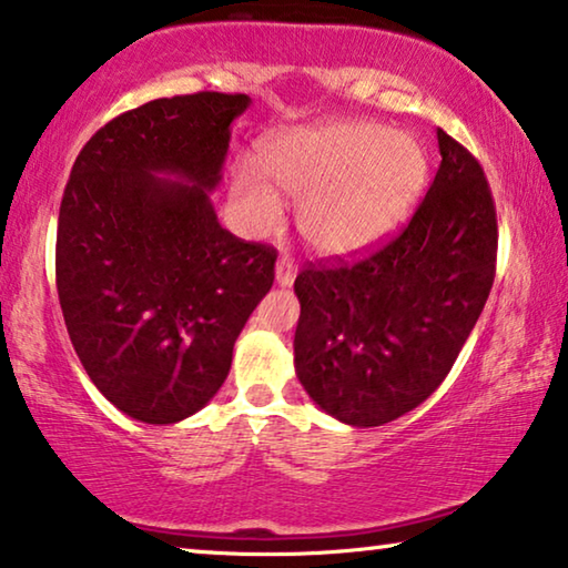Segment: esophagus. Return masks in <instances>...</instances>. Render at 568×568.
<instances>
[{"mask_svg":"<svg viewBox=\"0 0 568 568\" xmlns=\"http://www.w3.org/2000/svg\"><path fill=\"white\" fill-rule=\"evenodd\" d=\"M275 281L281 287H291L295 281V262L291 257H281L275 265Z\"/></svg>","mask_w":568,"mask_h":568,"instance_id":"1","label":"esophagus"}]
</instances>
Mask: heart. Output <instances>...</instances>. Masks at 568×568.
<instances>
[{
	"label": "heart",
	"instance_id": "obj_1",
	"mask_svg": "<svg viewBox=\"0 0 568 568\" xmlns=\"http://www.w3.org/2000/svg\"><path fill=\"white\" fill-rule=\"evenodd\" d=\"M232 173L236 214L252 230L281 222L277 196L301 201L298 230L321 255H354L385 240L420 196L426 152L410 134L375 122H332L281 132Z\"/></svg>",
	"mask_w": 568,
	"mask_h": 568
}]
</instances>
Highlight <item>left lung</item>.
Instances as JSON below:
<instances>
[{
	"label": "left lung",
	"instance_id": "left-lung-1",
	"mask_svg": "<svg viewBox=\"0 0 568 568\" xmlns=\"http://www.w3.org/2000/svg\"><path fill=\"white\" fill-rule=\"evenodd\" d=\"M436 138L442 165L395 240L359 262L295 277V375L346 426H383L418 408L454 367L495 281L485 171L444 130Z\"/></svg>",
	"mask_w": 568,
	"mask_h": 568
}]
</instances>
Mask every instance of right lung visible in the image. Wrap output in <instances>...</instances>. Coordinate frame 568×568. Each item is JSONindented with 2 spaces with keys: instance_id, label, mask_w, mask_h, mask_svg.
I'll use <instances>...</instances> for the list:
<instances>
[{
  "instance_id": "right-lung-1",
  "label": "right lung",
  "mask_w": 568,
  "mask_h": 568,
  "mask_svg": "<svg viewBox=\"0 0 568 568\" xmlns=\"http://www.w3.org/2000/svg\"><path fill=\"white\" fill-rule=\"evenodd\" d=\"M247 94L155 99L91 138L68 178L55 283L91 383L124 416L178 423L224 385L275 250L219 224L232 122Z\"/></svg>"
}]
</instances>
